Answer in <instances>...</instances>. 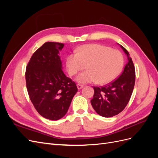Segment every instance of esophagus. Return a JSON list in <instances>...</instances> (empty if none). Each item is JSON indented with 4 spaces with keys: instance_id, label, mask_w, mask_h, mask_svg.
Here are the masks:
<instances>
[{
    "instance_id": "1",
    "label": "esophagus",
    "mask_w": 158,
    "mask_h": 158,
    "mask_svg": "<svg viewBox=\"0 0 158 158\" xmlns=\"http://www.w3.org/2000/svg\"><path fill=\"white\" fill-rule=\"evenodd\" d=\"M83 87H84V85H82V84H77V88H78V89H82Z\"/></svg>"
}]
</instances>
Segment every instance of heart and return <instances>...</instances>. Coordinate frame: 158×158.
Segmentation results:
<instances>
[{
	"label": "heart",
	"mask_w": 158,
	"mask_h": 158,
	"mask_svg": "<svg viewBox=\"0 0 158 158\" xmlns=\"http://www.w3.org/2000/svg\"><path fill=\"white\" fill-rule=\"evenodd\" d=\"M66 64L70 75L74 76L86 66L88 70L79 74L76 81L81 84L95 81L99 84H107L115 79L124 65V56L118 50L99 44L79 47L76 53L66 57Z\"/></svg>",
	"instance_id": "obj_1"
}]
</instances>
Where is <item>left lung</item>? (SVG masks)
I'll return each instance as SVG.
<instances>
[{
  "label": "left lung",
  "instance_id": "1",
  "mask_svg": "<svg viewBox=\"0 0 158 158\" xmlns=\"http://www.w3.org/2000/svg\"><path fill=\"white\" fill-rule=\"evenodd\" d=\"M127 56V63L118 78L104 86L94 87L91 103L99 115L111 117L125 108L131 99L135 84V69L127 50L120 45Z\"/></svg>",
  "mask_w": 158,
  "mask_h": 158
}]
</instances>
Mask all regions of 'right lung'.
Masks as SVG:
<instances>
[{
  "label": "right lung",
  "instance_id": "right-lung-1",
  "mask_svg": "<svg viewBox=\"0 0 158 158\" xmlns=\"http://www.w3.org/2000/svg\"><path fill=\"white\" fill-rule=\"evenodd\" d=\"M64 44L46 42L31 56L26 70L28 95L40 115L56 121L67 113L76 83L64 74L59 55Z\"/></svg>",
  "mask_w": 158,
  "mask_h": 158
}]
</instances>
